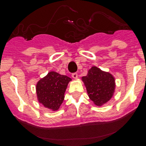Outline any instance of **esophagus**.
I'll return each mask as SVG.
<instances>
[{"instance_id":"obj_1","label":"esophagus","mask_w":146,"mask_h":146,"mask_svg":"<svg viewBox=\"0 0 146 146\" xmlns=\"http://www.w3.org/2000/svg\"><path fill=\"white\" fill-rule=\"evenodd\" d=\"M72 77H73V79H76L78 78V74L76 73H74L72 74Z\"/></svg>"}]
</instances>
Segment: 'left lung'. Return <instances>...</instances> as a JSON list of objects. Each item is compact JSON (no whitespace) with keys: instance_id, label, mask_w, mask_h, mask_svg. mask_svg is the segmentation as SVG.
<instances>
[{"instance_id":"left-lung-1","label":"left lung","mask_w":146,"mask_h":146,"mask_svg":"<svg viewBox=\"0 0 146 146\" xmlns=\"http://www.w3.org/2000/svg\"><path fill=\"white\" fill-rule=\"evenodd\" d=\"M88 96L97 106H102L113 96L116 88L115 78L108 72L93 66L82 78Z\"/></svg>"}]
</instances>
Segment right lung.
Wrapping results in <instances>:
<instances>
[{
	"mask_svg": "<svg viewBox=\"0 0 146 146\" xmlns=\"http://www.w3.org/2000/svg\"><path fill=\"white\" fill-rule=\"evenodd\" d=\"M72 79L55 71H50L36 84V94L39 103L52 111H58L64 99L68 83Z\"/></svg>",
	"mask_w": 146,
	"mask_h": 146,
	"instance_id": "obj_1",
	"label": "right lung"
}]
</instances>
